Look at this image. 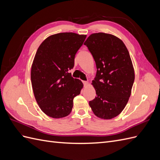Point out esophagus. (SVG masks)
Returning <instances> with one entry per match:
<instances>
[{
	"label": "esophagus",
	"instance_id": "esophagus-1",
	"mask_svg": "<svg viewBox=\"0 0 160 160\" xmlns=\"http://www.w3.org/2000/svg\"><path fill=\"white\" fill-rule=\"evenodd\" d=\"M83 83L85 87H87V86L89 85V82L88 81H83Z\"/></svg>",
	"mask_w": 160,
	"mask_h": 160
}]
</instances>
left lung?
Listing matches in <instances>:
<instances>
[{
  "instance_id": "8db88e82",
  "label": "left lung",
  "mask_w": 160,
  "mask_h": 160,
  "mask_svg": "<svg viewBox=\"0 0 160 160\" xmlns=\"http://www.w3.org/2000/svg\"><path fill=\"white\" fill-rule=\"evenodd\" d=\"M84 45L98 69L91 83L97 96L89 101L90 107L97 117L114 118L127 105L135 79L129 51L120 38L104 32L91 34Z\"/></svg>"
}]
</instances>
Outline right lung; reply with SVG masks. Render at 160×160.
Here are the masks:
<instances>
[{"mask_svg":"<svg viewBox=\"0 0 160 160\" xmlns=\"http://www.w3.org/2000/svg\"><path fill=\"white\" fill-rule=\"evenodd\" d=\"M87 35L61 32L48 37L38 47L32 64L31 79L34 95L39 108L49 117L69 115L75 96L83 84L72 78L75 54Z\"/></svg>","mask_w":160,"mask_h":160,"instance_id":"add662e5","label":"right lung"}]
</instances>
